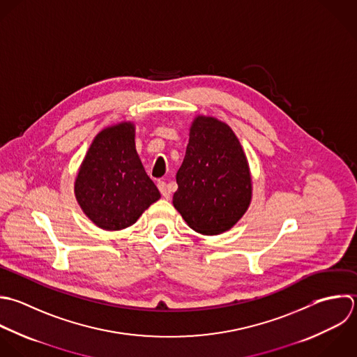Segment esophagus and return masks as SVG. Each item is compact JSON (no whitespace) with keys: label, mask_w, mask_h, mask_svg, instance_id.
<instances>
[{"label":"esophagus","mask_w":357,"mask_h":357,"mask_svg":"<svg viewBox=\"0 0 357 357\" xmlns=\"http://www.w3.org/2000/svg\"><path fill=\"white\" fill-rule=\"evenodd\" d=\"M158 189H160V192H161V195H162L164 199H169L171 193H169L168 185H167L165 182H158Z\"/></svg>","instance_id":"esophagus-1"}]
</instances>
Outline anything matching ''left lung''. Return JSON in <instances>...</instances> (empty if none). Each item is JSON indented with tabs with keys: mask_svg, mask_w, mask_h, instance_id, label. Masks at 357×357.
<instances>
[{
	"mask_svg": "<svg viewBox=\"0 0 357 357\" xmlns=\"http://www.w3.org/2000/svg\"><path fill=\"white\" fill-rule=\"evenodd\" d=\"M176 183L174 207L193 231L218 235L243 217L252 202V175L229 125L206 115L193 119Z\"/></svg>",
	"mask_w": 357,
	"mask_h": 357,
	"instance_id": "obj_1",
	"label": "left lung"
}]
</instances>
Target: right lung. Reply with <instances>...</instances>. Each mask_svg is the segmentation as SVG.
<instances>
[{"label": "right lung", "mask_w": 357, "mask_h": 357, "mask_svg": "<svg viewBox=\"0 0 357 357\" xmlns=\"http://www.w3.org/2000/svg\"><path fill=\"white\" fill-rule=\"evenodd\" d=\"M75 196L86 217L105 231L133 225L161 197L137 155L133 122L97 133L77 171Z\"/></svg>", "instance_id": "1"}]
</instances>
